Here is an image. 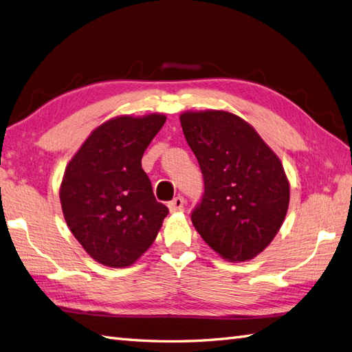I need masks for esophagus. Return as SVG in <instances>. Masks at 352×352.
<instances>
[{
    "label": "esophagus",
    "mask_w": 352,
    "mask_h": 352,
    "mask_svg": "<svg viewBox=\"0 0 352 352\" xmlns=\"http://www.w3.org/2000/svg\"><path fill=\"white\" fill-rule=\"evenodd\" d=\"M184 206H186V202H184V197L182 196L174 197V199L168 204V208L170 212H182L184 211Z\"/></svg>",
    "instance_id": "34e87169"
}]
</instances>
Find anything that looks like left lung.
<instances>
[{
  "label": "left lung",
  "mask_w": 352,
  "mask_h": 352,
  "mask_svg": "<svg viewBox=\"0 0 352 352\" xmlns=\"http://www.w3.org/2000/svg\"><path fill=\"white\" fill-rule=\"evenodd\" d=\"M179 122L205 183L193 226L221 258L248 262L274 241L285 219L290 183L281 160L233 113L184 111Z\"/></svg>",
  "instance_id": "1"
}]
</instances>
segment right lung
Segmentation results:
<instances>
[{
	"label": "right lung",
	"instance_id": "add662e5",
	"mask_svg": "<svg viewBox=\"0 0 352 352\" xmlns=\"http://www.w3.org/2000/svg\"><path fill=\"white\" fill-rule=\"evenodd\" d=\"M166 116H117L90 132L71 157L59 188L74 238L98 263L128 267L155 242L168 208L141 168Z\"/></svg>",
	"mask_w": 352,
	"mask_h": 352
}]
</instances>
